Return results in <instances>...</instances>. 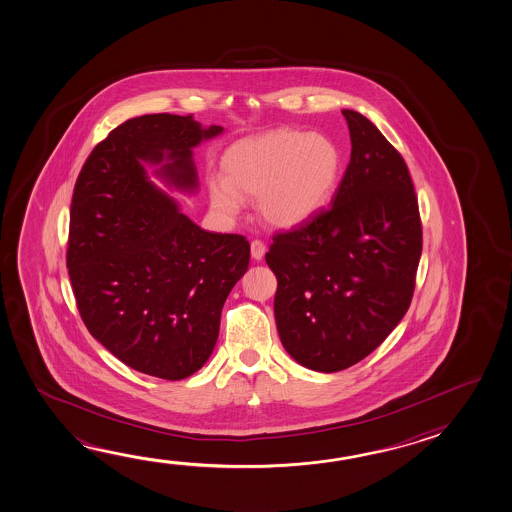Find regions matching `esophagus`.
<instances>
[{"label":"esophagus","instance_id":"esophagus-1","mask_svg":"<svg viewBox=\"0 0 512 512\" xmlns=\"http://www.w3.org/2000/svg\"><path fill=\"white\" fill-rule=\"evenodd\" d=\"M250 250H252L253 259L262 260L264 253H266V246H264L262 241H253L252 246H250Z\"/></svg>","mask_w":512,"mask_h":512}]
</instances>
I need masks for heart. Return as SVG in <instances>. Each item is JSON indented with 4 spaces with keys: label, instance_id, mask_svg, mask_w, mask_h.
Listing matches in <instances>:
<instances>
[{
    "label": "heart",
    "instance_id": "b5f03b06",
    "mask_svg": "<svg viewBox=\"0 0 512 512\" xmlns=\"http://www.w3.org/2000/svg\"><path fill=\"white\" fill-rule=\"evenodd\" d=\"M225 178H210L212 207L241 214L246 198L268 225L295 230L331 203L340 187L343 153L331 136L277 129L232 145L223 156Z\"/></svg>",
    "mask_w": 512,
    "mask_h": 512
}]
</instances>
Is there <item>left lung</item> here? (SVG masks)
Here are the masks:
<instances>
[{
	"mask_svg": "<svg viewBox=\"0 0 512 512\" xmlns=\"http://www.w3.org/2000/svg\"><path fill=\"white\" fill-rule=\"evenodd\" d=\"M350 162L327 212L277 234L275 322L291 358L340 372L367 358L412 302L422 228L403 156L367 117L343 109Z\"/></svg>",
	"mask_w": 512,
	"mask_h": 512,
	"instance_id": "obj_1",
	"label": "left lung"
}]
</instances>
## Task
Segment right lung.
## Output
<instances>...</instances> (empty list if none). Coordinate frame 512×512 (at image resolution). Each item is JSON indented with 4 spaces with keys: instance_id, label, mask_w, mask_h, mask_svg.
<instances>
[{
    "instance_id": "add662e5",
    "label": "right lung",
    "mask_w": 512,
    "mask_h": 512,
    "mask_svg": "<svg viewBox=\"0 0 512 512\" xmlns=\"http://www.w3.org/2000/svg\"><path fill=\"white\" fill-rule=\"evenodd\" d=\"M194 118H129L84 163L66 266L95 340L127 367L178 381L207 363L221 311L250 264L243 235L214 234L160 189L196 194L194 147L223 135Z\"/></svg>"
}]
</instances>
